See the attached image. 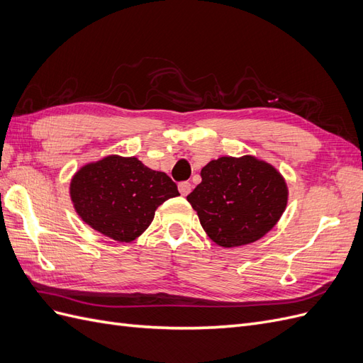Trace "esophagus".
<instances>
[{
  "label": "esophagus",
  "instance_id": "34e87169",
  "mask_svg": "<svg viewBox=\"0 0 363 363\" xmlns=\"http://www.w3.org/2000/svg\"><path fill=\"white\" fill-rule=\"evenodd\" d=\"M191 188H192V186H191L189 182H182V183H179V191H180V194H182L183 196L189 195Z\"/></svg>",
  "mask_w": 363,
  "mask_h": 363
}]
</instances>
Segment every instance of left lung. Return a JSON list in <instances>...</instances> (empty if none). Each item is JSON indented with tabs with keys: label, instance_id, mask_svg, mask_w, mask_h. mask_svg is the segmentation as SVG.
<instances>
[{
	"label": "left lung",
	"instance_id": "left-lung-1",
	"mask_svg": "<svg viewBox=\"0 0 363 363\" xmlns=\"http://www.w3.org/2000/svg\"><path fill=\"white\" fill-rule=\"evenodd\" d=\"M188 201L207 236L232 248L256 242L277 224L288 204V186L267 162L225 156L201 169V183Z\"/></svg>",
	"mask_w": 363,
	"mask_h": 363
}]
</instances>
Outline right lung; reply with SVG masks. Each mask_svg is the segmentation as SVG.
<instances>
[{
	"label": "right lung",
	"instance_id": "obj_1",
	"mask_svg": "<svg viewBox=\"0 0 363 363\" xmlns=\"http://www.w3.org/2000/svg\"><path fill=\"white\" fill-rule=\"evenodd\" d=\"M69 194L83 221L118 242L139 238L156 208L180 195L164 172L150 169L136 157L116 155L82 167L74 174Z\"/></svg>",
	"mask_w": 363,
	"mask_h": 363
}]
</instances>
